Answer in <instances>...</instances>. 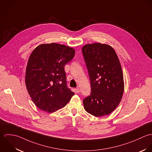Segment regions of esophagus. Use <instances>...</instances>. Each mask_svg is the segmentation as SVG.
<instances>
[{
    "mask_svg": "<svg viewBox=\"0 0 152 152\" xmlns=\"http://www.w3.org/2000/svg\"><path fill=\"white\" fill-rule=\"evenodd\" d=\"M80 88H79V87H77V88H76V89H75V91H76V93H79V92H80Z\"/></svg>",
    "mask_w": 152,
    "mask_h": 152,
    "instance_id": "1",
    "label": "esophagus"
}]
</instances>
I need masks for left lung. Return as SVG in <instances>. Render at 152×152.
<instances>
[{"label": "left lung", "mask_w": 152, "mask_h": 152, "mask_svg": "<svg viewBox=\"0 0 152 152\" xmlns=\"http://www.w3.org/2000/svg\"><path fill=\"white\" fill-rule=\"evenodd\" d=\"M82 51L91 85V95L83 101L84 108L96 117L108 115L119 104L124 91L120 61L113 48L107 44H87Z\"/></svg>", "instance_id": "1"}]
</instances>
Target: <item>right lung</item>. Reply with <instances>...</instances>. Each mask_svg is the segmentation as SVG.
I'll list each match as a JSON object with an SVG mask.
<instances>
[{
  "instance_id": "add662e5",
  "label": "right lung",
  "mask_w": 152,
  "mask_h": 152,
  "mask_svg": "<svg viewBox=\"0 0 152 152\" xmlns=\"http://www.w3.org/2000/svg\"><path fill=\"white\" fill-rule=\"evenodd\" d=\"M75 55L73 48L55 43L41 44L28 61L25 84L34 104L53 113L64 107L75 93L66 83L64 66Z\"/></svg>"
}]
</instances>
